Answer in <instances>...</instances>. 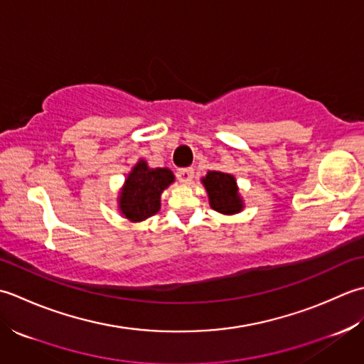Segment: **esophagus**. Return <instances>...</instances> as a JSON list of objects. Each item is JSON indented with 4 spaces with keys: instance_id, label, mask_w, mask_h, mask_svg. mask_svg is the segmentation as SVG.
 Masks as SVG:
<instances>
[{
    "instance_id": "obj_1",
    "label": "esophagus",
    "mask_w": 364,
    "mask_h": 364,
    "mask_svg": "<svg viewBox=\"0 0 364 364\" xmlns=\"http://www.w3.org/2000/svg\"><path fill=\"white\" fill-rule=\"evenodd\" d=\"M176 176H177V179H179L181 183L187 185V183L191 182L193 176H195V169H193V168H181V169H177Z\"/></svg>"
}]
</instances>
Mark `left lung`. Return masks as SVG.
Listing matches in <instances>:
<instances>
[{
    "label": "left lung",
    "mask_w": 364,
    "mask_h": 364,
    "mask_svg": "<svg viewBox=\"0 0 364 364\" xmlns=\"http://www.w3.org/2000/svg\"><path fill=\"white\" fill-rule=\"evenodd\" d=\"M201 182L209 195V204L213 210L225 215L242 212L243 199L239 195V187L234 176L221 171H209Z\"/></svg>",
    "instance_id": "obj_1"
}]
</instances>
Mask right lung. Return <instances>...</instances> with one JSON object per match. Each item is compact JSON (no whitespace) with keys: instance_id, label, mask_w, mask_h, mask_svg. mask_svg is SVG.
Returning <instances> with one entry per match:
<instances>
[{"instance_id":"1","label":"right lung","mask_w":364,"mask_h":364,"mask_svg":"<svg viewBox=\"0 0 364 364\" xmlns=\"http://www.w3.org/2000/svg\"><path fill=\"white\" fill-rule=\"evenodd\" d=\"M174 182V174L168 168H149L139 160L132 168L119 191L117 205L125 218L136 223L160 210V196Z\"/></svg>"}]
</instances>
